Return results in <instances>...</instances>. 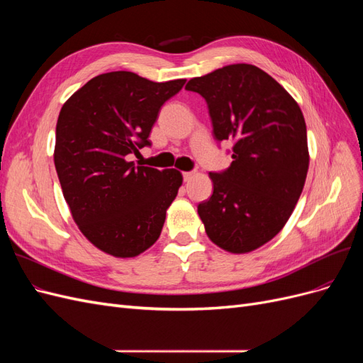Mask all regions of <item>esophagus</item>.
Listing matches in <instances>:
<instances>
[{
	"label": "esophagus",
	"mask_w": 363,
	"mask_h": 363,
	"mask_svg": "<svg viewBox=\"0 0 363 363\" xmlns=\"http://www.w3.org/2000/svg\"><path fill=\"white\" fill-rule=\"evenodd\" d=\"M195 175V172H192V171H188V172H183V179H184V182H189L192 177Z\"/></svg>",
	"instance_id": "esophagus-1"
}]
</instances>
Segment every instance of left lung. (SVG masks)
<instances>
[{"label": "left lung", "mask_w": 363, "mask_h": 363, "mask_svg": "<svg viewBox=\"0 0 363 363\" xmlns=\"http://www.w3.org/2000/svg\"><path fill=\"white\" fill-rule=\"evenodd\" d=\"M186 89L208 106L218 140H233L232 164L211 172L213 194L199 204L208 239L233 255L265 245L288 223L309 169L301 108L289 92L255 65L235 63Z\"/></svg>", "instance_id": "obj_1"}]
</instances>
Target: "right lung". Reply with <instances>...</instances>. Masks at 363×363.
<instances>
[{
	"label": "right lung",
	"instance_id": "obj_1",
	"mask_svg": "<svg viewBox=\"0 0 363 363\" xmlns=\"http://www.w3.org/2000/svg\"><path fill=\"white\" fill-rule=\"evenodd\" d=\"M186 80L156 83L130 71L94 77L62 106L54 164L72 219L92 245L136 257L160 236L183 175L135 167L160 107Z\"/></svg>",
	"mask_w": 363,
	"mask_h": 363
}]
</instances>
